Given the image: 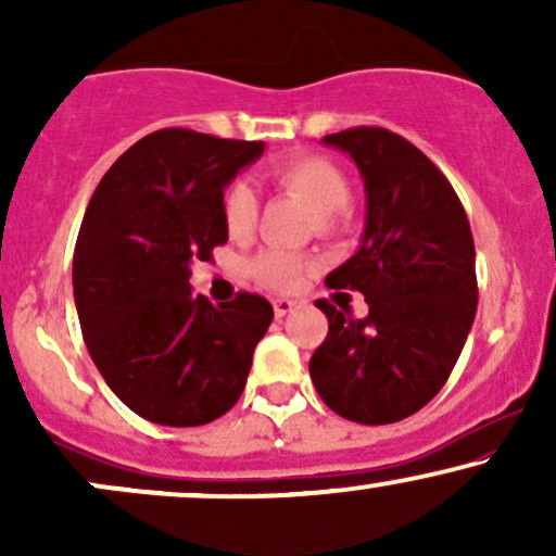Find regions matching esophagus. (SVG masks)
Wrapping results in <instances>:
<instances>
[{
    "mask_svg": "<svg viewBox=\"0 0 556 556\" xmlns=\"http://www.w3.org/2000/svg\"><path fill=\"white\" fill-rule=\"evenodd\" d=\"M292 311H295V303H292V300H287V298L274 300V316L277 318L292 314Z\"/></svg>",
    "mask_w": 556,
    "mask_h": 556,
    "instance_id": "1",
    "label": "esophagus"
}]
</instances>
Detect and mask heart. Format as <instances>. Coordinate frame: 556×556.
Returning a JSON list of instances; mask_svg holds the SVG:
<instances>
[{"instance_id":"b5f03b06","label":"heart","mask_w":556,"mask_h":556,"mask_svg":"<svg viewBox=\"0 0 556 556\" xmlns=\"http://www.w3.org/2000/svg\"><path fill=\"white\" fill-rule=\"evenodd\" d=\"M271 182L285 193L303 198L316 214H321V225H334L337 216L350 201V185L344 172L324 156H290L271 164ZM222 216L227 232L235 240L251 238L258 222V195L248 182H232L222 198ZM311 269L305 258L287 251H266L253 261V277L271 290H292L300 285L303 274Z\"/></svg>"}]
</instances>
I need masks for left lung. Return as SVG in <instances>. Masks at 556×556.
Instances as JSON below:
<instances>
[{"label":"left lung","instance_id":"8db88e82","mask_svg":"<svg viewBox=\"0 0 556 556\" xmlns=\"http://www.w3.org/2000/svg\"><path fill=\"white\" fill-rule=\"evenodd\" d=\"M324 143L350 154L366 188L361 248L327 287L363 292L368 316L318 300L329 331L311 381L337 416L394 424L433 400L460 358L478 305L473 232L450 180L410 140L350 127Z\"/></svg>","mask_w":556,"mask_h":556}]
</instances>
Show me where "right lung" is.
<instances>
[{
	"label": "right lung",
	"instance_id": "obj_1",
	"mask_svg": "<svg viewBox=\"0 0 556 556\" xmlns=\"http://www.w3.org/2000/svg\"><path fill=\"white\" fill-rule=\"evenodd\" d=\"M261 154V140L156 130L112 164L83 216V340L112 392L151 424H212L245 389L271 303L251 292L208 303L190 290V264L227 242L225 188Z\"/></svg>",
	"mask_w": 556,
	"mask_h": 556
}]
</instances>
